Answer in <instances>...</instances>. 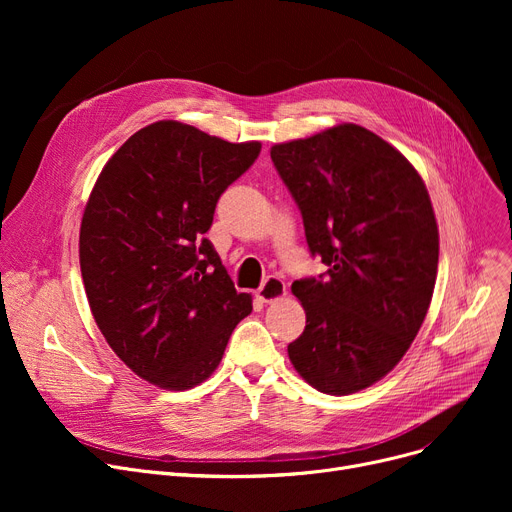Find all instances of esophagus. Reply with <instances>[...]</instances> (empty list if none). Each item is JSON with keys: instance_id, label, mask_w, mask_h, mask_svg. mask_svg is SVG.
<instances>
[{"instance_id": "obj_1", "label": "esophagus", "mask_w": 512, "mask_h": 512, "mask_svg": "<svg viewBox=\"0 0 512 512\" xmlns=\"http://www.w3.org/2000/svg\"><path fill=\"white\" fill-rule=\"evenodd\" d=\"M286 294V284L276 278V276H270L267 278L255 292V297L261 301V303H274L278 299H282Z\"/></svg>"}]
</instances>
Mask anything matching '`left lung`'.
Returning a JSON list of instances; mask_svg holds the SVG:
<instances>
[{"instance_id": "1", "label": "left lung", "mask_w": 512, "mask_h": 512, "mask_svg": "<svg viewBox=\"0 0 512 512\" xmlns=\"http://www.w3.org/2000/svg\"><path fill=\"white\" fill-rule=\"evenodd\" d=\"M270 153L301 209L311 255L328 265L292 284L307 326L288 357L319 392H359L405 357L432 303L440 251L432 201L411 161L357 124Z\"/></svg>"}]
</instances>
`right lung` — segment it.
<instances>
[{
  "mask_svg": "<svg viewBox=\"0 0 512 512\" xmlns=\"http://www.w3.org/2000/svg\"><path fill=\"white\" fill-rule=\"evenodd\" d=\"M259 151L161 120L134 132L93 186L78 240L89 307L112 351L159 388L205 382L253 311L205 232Z\"/></svg>",
  "mask_w": 512,
  "mask_h": 512,
  "instance_id": "1",
  "label": "right lung"
}]
</instances>
